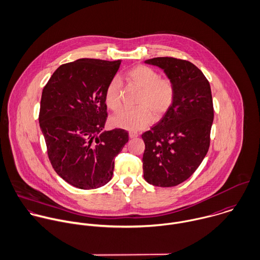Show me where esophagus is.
Here are the masks:
<instances>
[{
  "label": "esophagus",
  "instance_id": "esophagus-1",
  "mask_svg": "<svg viewBox=\"0 0 260 260\" xmlns=\"http://www.w3.org/2000/svg\"><path fill=\"white\" fill-rule=\"evenodd\" d=\"M128 137H129L131 139H135V138L139 137V134H138L137 132H129V133H128Z\"/></svg>",
  "mask_w": 260,
  "mask_h": 260
}]
</instances>
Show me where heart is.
Wrapping results in <instances>:
<instances>
[{"instance_id":"b5f03b06","label":"heart","mask_w":260,"mask_h":260,"mask_svg":"<svg viewBox=\"0 0 260 260\" xmlns=\"http://www.w3.org/2000/svg\"><path fill=\"white\" fill-rule=\"evenodd\" d=\"M127 84L141 94L137 101V109L121 110L112 116L114 126L136 132L147 127L153 118L159 119L165 115L173 104L175 90L172 82L161 79L157 71L146 66H138L129 70L125 76ZM105 103L111 110L121 106L120 82L112 79L105 91Z\"/></svg>"}]
</instances>
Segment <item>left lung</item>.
<instances>
[{
    "instance_id": "8db88e82",
    "label": "left lung",
    "mask_w": 260,
    "mask_h": 260,
    "mask_svg": "<svg viewBox=\"0 0 260 260\" xmlns=\"http://www.w3.org/2000/svg\"><path fill=\"white\" fill-rule=\"evenodd\" d=\"M145 63L164 71L175 97L159 122L142 135L144 178L155 186H176L194 173L209 151L214 120L211 86L190 61L165 56Z\"/></svg>"
}]
</instances>
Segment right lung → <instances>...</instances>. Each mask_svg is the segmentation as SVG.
Wrapping results in <instances>:
<instances>
[{
  "label": "right lung",
  "mask_w": 260,
  "mask_h": 260,
  "mask_svg": "<svg viewBox=\"0 0 260 260\" xmlns=\"http://www.w3.org/2000/svg\"><path fill=\"white\" fill-rule=\"evenodd\" d=\"M121 60L80 58L58 67L44 86L39 126L55 172L80 189L105 185L128 141L121 128L103 132L105 91Z\"/></svg>",
  "instance_id": "add662e5"
}]
</instances>
